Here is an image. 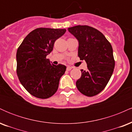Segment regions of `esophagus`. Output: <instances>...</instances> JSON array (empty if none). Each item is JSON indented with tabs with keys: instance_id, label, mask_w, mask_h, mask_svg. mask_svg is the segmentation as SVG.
Returning <instances> with one entry per match:
<instances>
[{
	"instance_id": "esophagus-1",
	"label": "esophagus",
	"mask_w": 132,
	"mask_h": 132,
	"mask_svg": "<svg viewBox=\"0 0 132 132\" xmlns=\"http://www.w3.org/2000/svg\"><path fill=\"white\" fill-rule=\"evenodd\" d=\"M72 69V67H71V66H68V67L66 68V70L67 71H70Z\"/></svg>"
}]
</instances>
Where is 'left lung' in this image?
I'll list each match as a JSON object with an SVG mask.
<instances>
[{"label":"left lung","instance_id":"1","mask_svg":"<svg viewBox=\"0 0 132 132\" xmlns=\"http://www.w3.org/2000/svg\"><path fill=\"white\" fill-rule=\"evenodd\" d=\"M68 31L79 42L78 56L85 60L87 69H81L76 81L80 92L88 97L98 94L109 81L115 67L112 47L99 30L87 25H77Z\"/></svg>","mask_w":132,"mask_h":132}]
</instances>
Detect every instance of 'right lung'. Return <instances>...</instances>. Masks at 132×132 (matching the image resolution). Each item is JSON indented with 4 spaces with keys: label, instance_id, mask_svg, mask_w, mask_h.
I'll use <instances>...</instances> for the list:
<instances>
[{
    "label": "right lung",
    "instance_id": "right-lung-1",
    "mask_svg": "<svg viewBox=\"0 0 132 132\" xmlns=\"http://www.w3.org/2000/svg\"><path fill=\"white\" fill-rule=\"evenodd\" d=\"M66 29L38 28L23 40L16 51V74L21 84L31 95L47 99L57 91L64 65L53 64L46 56L53 49L55 41Z\"/></svg>",
    "mask_w": 132,
    "mask_h": 132
}]
</instances>
